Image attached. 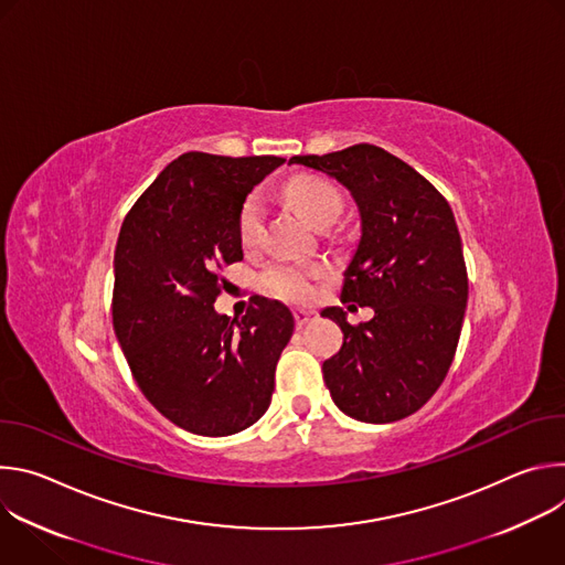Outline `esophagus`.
<instances>
[{
	"instance_id": "1",
	"label": "esophagus",
	"mask_w": 565,
	"mask_h": 565,
	"mask_svg": "<svg viewBox=\"0 0 565 565\" xmlns=\"http://www.w3.org/2000/svg\"><path fill=\"white\" fill-rule=\"evenodd\" d=\"M312 319H315V312H312V310H303V308H297V310H295V324H297L299 329H303L306 324H310Z\"/></svg>"
}]
</instances>
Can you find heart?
<instances>
[{"mask_svg":"<svg viewBox=\"0 0 565 565\" xmlns=\"http://www.w3.org/2000/svg\"><path fill=\"white\" fill-rule=\"evenodd\" d=\"M288 196L297 210L317 227H327L342 214L340 192L324 179L297 177L288 183ZM236 234L244 248H253L264 234V203L257 194H250L238 207ZM321 275L319 266H297L288 262H270L262 268L257 281L259 288L284 301H301L310 295L312 281Z\"/></svg>","mask_w":565,"mask_h":565,"instance_id":"1","label":"heart"}]
</instances>
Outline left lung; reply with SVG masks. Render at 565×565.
I'll list each match as a JSON object with an SVG mask.
<instances>
[{
	"mask_svg": "<svg viewBox=\"0 0 565 565\" xmlns=\"http://www.w3.org/2000/svg\"><path fill=\"white\" fill-rule=\"evenodd\" d=\"M290 163L333 177L360 210L342 303L375 315L353 327L340 306L321 310L344 333L321 366L331 397L362 423L407 418L443 384L462 329L469 286L454 212L423 174L369 142Z\"/></svg>",
	"mask_w": 565,
	"mask_h": 565,
	"instance_id": "8db88e82",
	"label": "left lung"
}]
</instances>
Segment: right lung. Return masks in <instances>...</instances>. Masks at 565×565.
Listing matches in <instances>:
<instances>
[{
  "label": "right lung",
  "mask_w": 565,
  "mask_h": 565,
  "mask_svg": "<svg viewBox=\"0 0 565 565\" xmlns=\"http://www.w3.org/2000/svg\"><path fill=\"white\" fill-rule=\"evenodd\" d=\"M284 163L188 151L158 174L122 221L114 255V331L151 405L199 436H230L270 407L295 319L255 297L241 319L214 310L223 266L244 259L238 207Z\"/></svg>",
  "instance_id": "obj_1"
}]
</instances>
